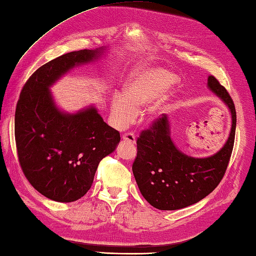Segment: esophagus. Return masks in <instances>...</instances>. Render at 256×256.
<instances>
[{
    "label": "esophagus",
    "mask_w": 256,
    "mask_h": 256,
    "mask_svg": "<svg viewBox=\"0 0 256 256\" xmlns=\"http://www.w3.org/2000/svg\"><path fill=\"white\" fill-rule=\"evenodd\" d=\"M122 140L124 142H128L130 144H136V136H134L133 133H126V134H123L122 136Z\"/></svg>",
    "instance_id": "34e87169"
}]
</instances>
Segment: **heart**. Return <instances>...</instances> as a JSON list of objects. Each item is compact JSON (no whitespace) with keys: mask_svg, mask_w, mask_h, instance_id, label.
Instances as JSON below:
<instances>
[{"mask_svg":"<svg viewBox=\"0 0 256 256\" xmlns=\"http://www.w3.org/2000/svg\"><path fill=\"white\" fill-rule=\"evenodd\" d=\"M178 82V76L162 67L143 66L128 78L123 86V95H115L110 102V114L118 126L131 122L138 110L150 105L146 118L153 122L168 113L174 105V95L164 94Z\"/></svg>","mask_w":256,"mask_h":256,"instance_id":"b5f03b06","label":"heart"}]
</instances>
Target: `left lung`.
I'll list each match as a JSON object with an SVG mask.
<instances>
[{
	"mask_svg": "<svg viewBox=\"0 0 256 256\" xmlns=\"http://www.w3.org/2000/svg\"><path fill=\"white\" fill-rule=\"evenodd\" d=\"M207 86L228 108L232 118L228 138L215 154L194 158L180 151L171 138L166 115L143 131L136 141L134 178L146 200L160 210H176L200 202L217 187L228 166L236 130L235 106L215 77L208 76Z\"/></svg>",
	"mask_w": 256,
	"mask_h": 256,
	"instance_id": "1",
	"label": "left lung"
}]
</instances>
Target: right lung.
<instances>
[{"label": "right lung", "mask_w": 256, "mask_h": 256, "mask_svg": "<svg viewBox=\"0 0 256 256\" xmlns=\"http://www.w3.org/2000/svg\"><path fill=\"white\" fill-rule=\"evenodd\" d=\"M105 52L102 47L60 56L36 70L21 90L14 120L18 162L34 188L51 200L82 198L100 161L120 141L94 105L68 113L56 104L50 90L74 68L95 62Z\"/></svg>", "instance_id": "1"}]
</instances>
